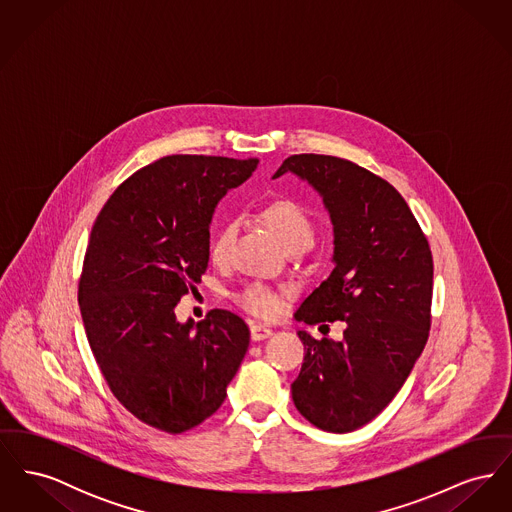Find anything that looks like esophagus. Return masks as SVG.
Masks as SVG:
<instances>
[{
	"label": "esophagus",
	"mask_w": 512,
	"mask_h": 512,
	"mask_svg": "<svg viewBox=\"0 0 512 512\" xmlns=\"http://www.w3.org/2000/svg\"><path fill=\"white\" fill-rule=\"evenodd\" d=\"M249 332H251V340L253 341H261L267 340L272 336V330L265 326V324H251V328H249Z\"/></svg>",
	"instance_id": "obj_1"
}]
</instances>
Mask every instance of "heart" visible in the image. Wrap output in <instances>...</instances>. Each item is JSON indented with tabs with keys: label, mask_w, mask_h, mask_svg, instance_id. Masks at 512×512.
<instances>
[{
	"label": "heart",
	"mask_w": 512,
	"mask_h": 512,
	"mask_svg": "<svg viewBox=\"0 0 512 512\" xmlns=\"http://www.w3.org/2000/svg\"><path fill=\"white\" fill-rule=\"evenodd\" d=\"M263 219L274 232V236L280 240V244L286 249L290 247H309L313 244L315 238V224L309 217V213L293 199H272L261 211ZM236 236V224L234 222H224L220 226L217 236L211 242V259L215 263H224L230 253V245L234 242ZM240 305L245 311L259 315V317H272L276 315L280 307L278 295L268 290L267 286L253 284L247 286L244 292L238 295Z\"/></svg>",
	"instance_id": "heart-1"
}]
</instances>
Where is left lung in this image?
<instances>
[{
	"instance_id": "obj_1",
	"label": "left lung",
	"mask_w": 512,
	"mask_h": 512,
	"mask_svg": "<svg viewBox=\"0 0 512 512\" xmlns=\"http://www.w3.org/2000/svg\"><path fill=\"white\" fill-rule=\"evenodd\" d=\"M288 172L322 197L334 232V270L295 318L345 324L340 341L297 332L305 359L293 403L320 430L345 434L390 405L426 345L432 251L405 199L380 176L315 153L288 157L272 178Z\"/></svg>"
}]
</instances>
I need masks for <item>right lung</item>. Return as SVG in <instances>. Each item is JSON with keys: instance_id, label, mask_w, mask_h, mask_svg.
<instances>
[{"instance_id": "1", "label": "right lung", "mask_w": 512, "mask_h": 512, "mask_svg": "<svg viewBox=\"0 0 512 512\" xmlns=\"http://www.w3.org/2000/svg\"><path fill=\"white\" fill-rule=\"evenodd\" d=\"M257 159L171 155L115 190L90 234L78 305L96 363L122 405L149 426L180 434L222 405L249 345L244 320L213 309L174 313L209 265L220 199Z\"/></svg>"}]
</instances>
